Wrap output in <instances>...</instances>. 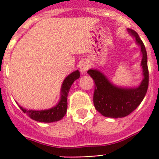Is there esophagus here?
<instances>
[{
  "label": "esophagus",
  "mask_w": 159,
  "mask_h": 159,
  "mask_svg": "<svg viewBox=\"0 0 159 159\" xmlns=\"http://www.w3.org/2000/svg\"><path fill=\"white\" fill-rule=\"evenodd\" d=\"M89 66H90L89 63H88L87 61L85 60L82 61L79 63V68L80 70H81V71H82V72H85V71H88V69L89 68Z\"/></svg>",
  "instance_id": "obj_1"
}]
</instances>
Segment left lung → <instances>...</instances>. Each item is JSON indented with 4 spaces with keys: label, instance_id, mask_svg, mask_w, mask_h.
Here are the masks:
<instances>
[{
    "label": "left lung",
    "instance_id": "1",
    "mask_svg": "<svg viewBox=\"0 0 159 159\" xmlns=\"http://www.w3.org/2000/svg\"><path fill=\"white\" fill-rule=\"evenodd\" d=\"M131 36L136 40L142 53L143 80L138 87H119L113 84L98 69L91 68L88 73L95 82L93 103L102 116L112 118L124 117L139 106L146 95L148 87V69L147 52L143 42L136 31L128 29Z\"/></svg>",
    "mask_w": 159,
    "mask_h": 159
}]
</instances>
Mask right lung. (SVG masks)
<instances>
[{
	"instance_id": "add662e5",
	"label": "right lung",
	"mask_w": 159,
	"mask_h": 159,
	"mask_svg": "<svg viewBox=\"0 0 159 159\" xmlns=\"http://www.w3.org/2000/svg\"><path fill=\"white\" fill-rule=\"evenodd\" d=\"M80 77V71H74L64 79L61 87L60 100L56 106L44 110H27L20 106V108L29 117L41 123H52L62 119L67 109V96L72 83Z\"/></svg>"
}]
</instances>
